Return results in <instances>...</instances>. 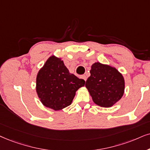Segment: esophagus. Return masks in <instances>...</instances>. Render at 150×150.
<instances>
[{
	"label": "esophagus",
	"instance_id": "obj_1",
	"mask_svg": "<svg viewBox=\"0 0 150 150\" xmlns=\"http://www.w3.org/2000/svg\"><path fill=\"white\" fill-rule=\"evenodd\" d=\"M81 78L84 79V81L86 80V75H82V76H81Z\"/></svg>",
	"mask_w": 150,
	"mask_h": 150
}]
</instances>
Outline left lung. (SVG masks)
Returning <instances> with one entry per match:
<instances>
[{"label": "left lung", "mask_w": 150, "mask_h": 150, "mask_svg": "<svg viewBox=\"0 0 150 150\" xmlns=\"http://www.w3.org/2000/svg\"><path fill=\"white\" fill-rule=\"evenodd\" d=\"M90 73L85 86L96 105L110 107L122 97L125 80L115 68L97 62L91 66Z\"/></svg>", "instance_id": "1"}]
</instances>
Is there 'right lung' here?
<instances>
[{
	"mask_svg": "<svg viewBox=\"0 0 150 150\" xmlns=\"http://www.w3.org/2000/svg\"><path fill=\"white\" fill-rule=\"evenodd\" d=\"M84 84L69 73L61 59L52 56L38 73L36 89L43 105L58 111L71 105L75 92Z\"/></svg>",
	"mask_w": 150,
	"mask_h": 150,
	"instance_id": "right-lung-1",
	"label": "right lung"
}]
</instances>
